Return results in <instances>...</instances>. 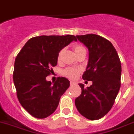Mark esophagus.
I'll list each match as a JSON object with an SVG mask.
<instances>
[{"instance_id":"obj_1","label":"esophagus","mask_w":134,"mask_h":134,"mask_svg":"<svg viewBox=\"0 0 134 134\" xmlns=\"http://www.w3.org/2000/svg\"><path fill=\"white\" fill-rule=\"evenodd\" d=\"M70 84H71V85H74L76 84V82H74V81H71Z\"/></svg>"}]
</instances>
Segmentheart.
<instances>
[{
    "label": "heart",
    "instance_id": "obj_1",
    "mask_svg": "<svg viewBox=\"0 0 134 134\" xmlns=\"http://www.w3.org/2000/svg\"><path fill=\"white\" fill-rule=\"evenodd\" d=\"M74 50L75 54L76 55L78 53H80V52H82V51H85V49L82 46H81V45L76 44V45H75L74 47ZM63 53V50H61L59 52V54L58 55V61H60V59H61ZM78 74H79V70L77 69H74V68H67V69L64 70V74L67 77L71 78V79H74V78H76L78 76Z\"/></svg>",
    "mask_w": 134,
    "mask_h": 134
}]
</instances>
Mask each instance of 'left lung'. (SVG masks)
<instances>
[{"label": "left lung", "mask_w": 134, "mask_h": 134, "mask_svg": "<svg viewBox=\"0 0 134 134\" xmlns=\"http://www.w3.org/2000/svg\"><path fill=\"white\" fill-rule=\"evenodd\" d=\"M88 49L89 59L82 79L92 81L75 100L78 112L89 120L103 118L110 111L120 87L121 63L111 42L96 34L76 36Z\"/></svg>", "instance_id": "1"}]
</instances>
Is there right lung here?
Wrapping results in <instances>:
<instances>
[{
	"instance_id": "1",
	"label": "right lung",
	"mask_w": 134,
	"mask_h": 134,
	"mask_svg": "<svg viewBox=\"0 0 134 134\" xmlns=\"http://www.w3.org/2000/svg\"><path fill=\"white\" fill-rule=\"evenodd\" d=\"M73 41V35L41 36L29 39L17 55L13 80L22 107L36 118L48 117L56 111L61 96L70 85L65 77L54 83L47 81L58 55Z\"/></svg>"
}]
</instances>
